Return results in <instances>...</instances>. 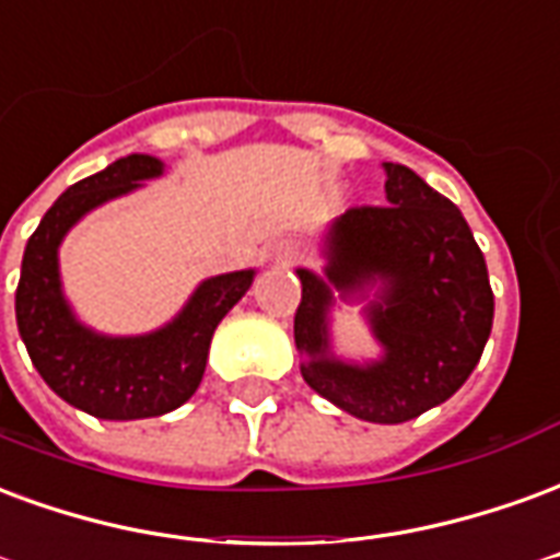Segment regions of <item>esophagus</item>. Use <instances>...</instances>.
Instances as JSON below:
<instances>
[{
  "label": "esophagus",
  "mask_w": 560,
  "mask_h": 560,
  "mask_svg": "<svg viewBox=\"0 0 560 560\" xmlns=\"http://www.w3.org/2000/svg\"><path fill=\"white\" fill-rule=\"evenodd\" d=\"M271 262L280 265V268H292V265L301 262V250L292 241H280V244L271 247Z\"/></svg>",
  "instance_id": "esophagus-1"
}]
</instances>
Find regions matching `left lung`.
I'll list each match as a JSON object with an SVG mask.
<instances>
[{
    "instance_id": "1",
    "label": "left lung",
    "mask_w": 560,
    "mask_h": 560,
    "mask_svg": "<svg viewBox=\"0 0 560 560\" xmlns=\"http://www.w3.org/2000/svg\"><path fill=\"white\" fill-rule=\"evenodd\" d=\"M387 206L349 208L322 235V275L298 268L295 346L319 397L370 423H406L451 399L492 330L487 259L447 196L402 163H385ZM340 296L364 303L383 354L342 362L329 342Z\"/></svg>"
}]
</instances>
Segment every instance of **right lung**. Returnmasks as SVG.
Listing matches in <instances>:
<instances>
[{"label":"right lung","instance_id":"add662e5","mask_svg":"<svg viewBox=\"0 0 560 560\" xmlns=\"http://www.w3.org/2000/svg\"><path fill=\"white\" fill-rule=\"evenodd\" d=\"M163 175V161L128 154L68 187L40 218L23 253L18 328L40 378L59 397L101 420L158 418L185 406L202 382L220 319L250 289L256 271H230L196 285L173 322L149 334L109 337L77 319L59 275V247L80 220L109 199Z\"/></svg>","mask_w":560,"mask_h":560}]
</instances>
